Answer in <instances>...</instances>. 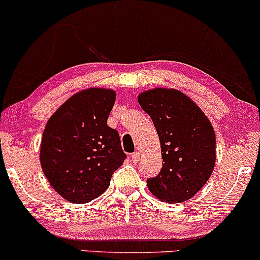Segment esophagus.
<instances>
[{
  "instance_id": "34e87169",
  "label": "esophagus",
  "mask_w": 260,
  "mask_h": 260,
  "mask_svg": "<svg viewBox=\"0 0 260 260\" xmlns=\"http://www.w3.org/2000/svg\"><path fill=\"white\" fill-rule=\"evenodd\" d=\"M130 158L134 163H136V162L140 161V154H138V152H134V154H131Z\"/></svg>"
}]
</instances>
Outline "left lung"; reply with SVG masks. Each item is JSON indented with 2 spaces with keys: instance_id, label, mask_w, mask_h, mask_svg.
Segmentation results:
<instances>
[{
  "instance_id": "left-lung-1",
  "label": "left lung",
  "mask_w": 260,
  "mask_h": 260,
  "mask_svg": "<svg viewBox=\"0 0 260 260\" xmlns=\"http://www.w3.org/2000/svg\"><path fill=\"white\" fill-rule=\"evenodd\" d=\"M138 103L150 116L162 151V169L147 179L149 190L167 202L194 197L207 182L215 165V134L205 113L176 90L155 88Z\"/></svg>"
}]
</instances>
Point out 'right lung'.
Returning <instances> with one entry per match:
<instances>
[{"mask_svg":"<svg viewBox=\"0 0 260 260\" xmlns=\"http://www.w3.org/2000/svg\"><path fill=\"white\" fill-rule=\"evenodd\" d=\"M115 99L108 88L81 91L46 124L41 167L53 189L67 201L85 204L102 195L126 158L118 131L108 125Z\"/></svg>","mask_w":260,"mask_h":260,"instance_id":"obj_1","label":"right lung"}]
</instances>
